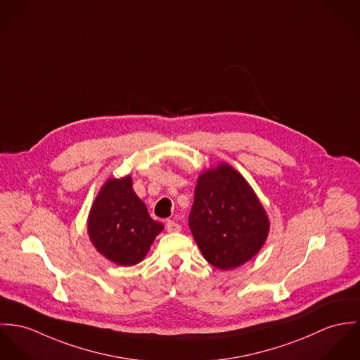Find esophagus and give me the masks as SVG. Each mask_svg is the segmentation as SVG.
<instances>
[{
	"instance_id": "obj_1",
	"label": "esophagus",
	"mask_w": 360,
	"mask_h": 360,
	"mask_svg": "<svg viewBox=\"0 0 360 360\" xmlns=\"http://www.w3.org/2000/svg\"><path fill=\"white\" fill-rule=\"evenodd\" d=\"M181 225L176 224L175 221H167V231L169 233H176V232H181Z\"/></svg>"
}]
</instances>
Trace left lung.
<instances>
[{
	"instance_id": "1",
	"label": "left lung",
	"mask_w": 360,
	"mask_h": 360,
	"mask_svg": "<svg viewBox=\"0 0 360 360\" xmlns=\"http://www.w3.org/2000/svg\"><path fill=\"white\" fill-rule=\"evenodd\" d=\"M189 228L205 261L231 271L259 252L271 224L245 178L231 164L219 162L198 178Z\"/></svg>"
}]
</instances>
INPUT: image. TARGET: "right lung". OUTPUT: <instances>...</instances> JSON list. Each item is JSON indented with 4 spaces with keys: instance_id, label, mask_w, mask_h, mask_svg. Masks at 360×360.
<instances>
[{
    "instance_id": "right-lung-1",
    "label": "right lung",
    "mask_w": 360,
    "mask_h": 360,
    "mask_svg": "<svg viewBox=\"0 0 360 360\" xmlns=\"http://www.w3.org/2000/svg\"><path fill=\"white\" fill-rule=\"evenodd\" d=\"M88 236L99 254L120 266L139 264L164 225L150 218L132 189L131 175L109 178L94 200Z\"/></svg>"
}]
</instances>
